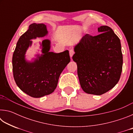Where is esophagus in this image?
Masks as SVG:
<instances>
[{"label": "esophagus", "mask_w": 133, "mask_h": 133, "mask_svg": "<svg viewBox=\"0 0 133 133\" xmlns=\"http://www.w3.org/2000/svg\"><path fill=\"white\" fill-rule=\"evenodd\" d=\"M69 54H70V57L71 58L72 56H73L74 54H75V51H74L73 50L71 49V50H69Z\"/></svg>", "instance_id": "34e87169"}]
</instances>
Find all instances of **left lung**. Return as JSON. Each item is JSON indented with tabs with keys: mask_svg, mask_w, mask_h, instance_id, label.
Segmentation results:
<instances>
[{
	"mask_svg": "<svg viewBox=\"0 0 133 133\" xmlns=\"http://www.w3.org/2000/svg\"><path fill=\"white\" fill-rule=\"evenodd\" d=\"M101 33L86 34L76 45L73 60L77 65L80 84L86 93L102 95L113 88L120 80L123 55L120 39L111 28L102 26Z\"/></svg>",
	"mask_w": 133,
	"mask_h": 133,
	"instance_id": "1",
	"label": "left lung"
}]
</instances>
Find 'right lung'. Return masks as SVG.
<instances>
[{"label": "right lung", "instance_id": "add662e5", "mask_svg": "<svg viewBox=\"0 0 133 133\" xmlns=\"http://www.w3.org/2000/svg\"><path fill=\"white\" fill-rule=\"evenodd\" d=\"M44 24L33 23L20 37L12 57L13 77L19 89L32 97L39 98L55 91L60 74L70 62L68 50L55 53L49 51L50 41L43 40L42 55L28 62L25 54L32 43L31 39L48 35Z\"/></svg>", "mask_w": 133, "mask_h": 133}]
</instances>
